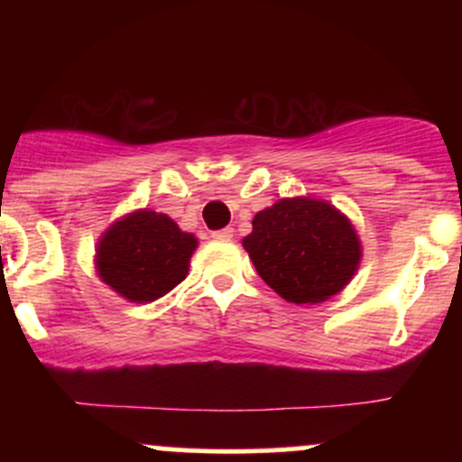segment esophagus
Wrapping results in <instances>:
<instances>
[{
    "label": "esophagus",
    "instance_id": "obj_1",
    "mask_svg": "<svg viewBox=\"0 0 462 462\" xmlns=\"http://www.w3.org/2000/svg\"><path fill=\"white\" fill-rule=\"evenodd\" d=\"M232 235H235V230H232V227H223V230L212 232V239H217V241H230Z\"/></svg>",
    "mask_w": 462,
    "mask_h": 462
}]
</instances>
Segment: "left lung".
I'll return each instance as SVG.
<instances>
[{"label": "left lung", "mask_w": 462, "mask_h": 462, "mask_svg": "<svg viewBox=\"0 0 462 462\" xmlns=\"http://www.w3.org/2000/svg\"><path fill=\"white\" fill-rule=\"evenodd\" d=\"M259 277L292 304H319L357 273L360 236L337 208L319 199H282L254 214L244 236Z\"/></svg>", "instance_id": "left-lung-1"}]
</instances>
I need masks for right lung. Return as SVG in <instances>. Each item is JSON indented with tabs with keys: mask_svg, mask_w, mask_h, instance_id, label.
<instances>
[{
	"mask_svg": "<svg viewBox=\"0 0 462 462\" xmlns=\"http://www.w3.org/2000/svg\"><path fill=\"white\" fill-rule=\"evenodd\" d=\"M197 245V236L180 230L167 214L136 209L100 236L96 270L125 300L147 304L188 277Z\"/></svg>",
	"mask_w": 462,
	"mask_h": 462,
	"instance_id": "right-lung-1",
	"label": "right lung"
}]
</instances>
